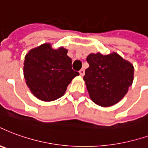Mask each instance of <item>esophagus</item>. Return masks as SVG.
<instances>
[{
    "mask_svg": "<svg viewBox=\"0 0 148 148\" xmlns=\"http://www.w3.org/2000/svg\"><path fill=\"white\" fill-rule=\"evenodd\" d=\"M79 74H80V75H81V76H83V75L85 74V70H84V69H82V70H80Z\"/></svg>",
    "mask_w": 148,
    "mask_h": 148,
    "instance_id": "34e87169",
    "label": "esophagus"
}]
</instances>
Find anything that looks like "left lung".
I'll return each instance as SVG.
<instances>
[{"label": "left lung", "mask_w": 148, "mask_h": 148, "mask_svg": "<svg viewBox=\"0 0 148 148\" xmlns=\"http://www.w3.org/2000/svg\"><path fill=\"white\" fill-rule=\"evenodd\" d=\"M86 60L89 67L85 70L83 79L91 99L101 107L119 103L132 84L133 65L116 52L91 53Z\"/></svg>", "instance_id": "8db88e82"}]
</instances>
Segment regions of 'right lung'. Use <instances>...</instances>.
Returning a JSON list of instances; mask_svg holds the SVG:
<instances>
[{
  "mask_svg": "<svg viewBox=\"0 0 148 148\" xmlns=\"http://www.w3.org/2000/svg\"><path fill=\"white\" fill-rule=\"evenodd\" d=\"M67 49H52L43 44L29 50L24 60L23 74L28 88L38 99L53 101L63 96L68 85L79 73L72 69Z\"/></svg>",
  "mask_w": 148,
  "mask_h": 148,
  "instance_id": "obj_1",
  "label": "right lung"
}]
</instances>
